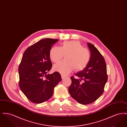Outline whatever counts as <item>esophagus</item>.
I'll return each instance as SVG.
<instances>
[{
	"label": "esophagus",
	"mask_w": 127,
	"mask_h": 127,
	"mask_svg": "<svg viewBox=\"0 0 127 127\" xmlns=\"http://www.w3.org/2000/svg\"><path fill=\"white\" fill-rule=\"evenodd\" d=\"M61 78H62V79H64V78H65V76H63V75H61Z\"/></svg>",
	"instance_id": "1"
}]
</instances>
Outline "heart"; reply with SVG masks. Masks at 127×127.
Listing matches in <instances>:
<instances>
[{
  "label": "heart",
  "mask_w": 127,
  "mask_h": 127,
  "mask_svg": "<svg viewBox=\"0 0 127 127\" xmlns=\"http://www.w3.org/2000/svg\"><path fill=\"white\" fill-rule=\"evenodd\" d=\"M65 56V61H61L53 66V69L65 76L75 69L80 71L84 69L91 61L90 51L79 41L71 40L64 41L61 47H53L49 52L51 61L57 63Z\"/></svg>",
  "instance_id": "b5f03b06"
}]
</instances>
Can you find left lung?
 Listing matches in <instances>:
<instances>
[{"label": "left lung", "mask_w": 127, "mask_h": 127, "mask_svg": "<svg viewBox=\"0 0 127 127\" xmlns=\"http://www.w3.org/2000/svg\"><path fill=\"white\" fill-rule=\"evenodd\" d=\"M87 44L91 61L83 70L76 74L79 79L70 78L72 83L68 89L72 97L83 105L91 104L100 97L108 80L107 66L102 55L94 45Z\"/></svg>", "instance_id": "1"}]
</instances>
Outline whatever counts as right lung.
<instances>
[{"instance_id": "add662e5", "label": "right lung", "mask_w": 127, "mask_h": 127, "mask_svg": "<svg viewBox=\"0 0 127 127\" xmlns=\"http://www.w3.org/2000/svg\"><path fill=\"white\" fill-rule=\"evenodd\" d=\"M58 39L44 38L27 48L18 67L19 86L32 102L39 104L51 98L61 80L60 73L47 74L52 67L49 52Z\"/></svg>"}]
</instances>
